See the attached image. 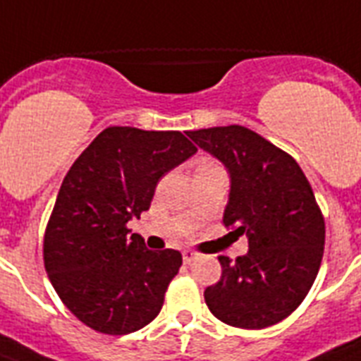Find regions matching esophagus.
Here are the masks:
<instances>
[{"mask_svg": "<svg viewBox=\"0 0 361 361\" xmlns=\"http://www.w3.org/2000/svg\"><path fill=\"white\" fill-rule=\"evenodd\" d=\"M181 255H183V262H187V264H191L192 260H197V258H198V252L189 251V249H187V251L181 252Z\"/></svg>", "mask_w": 361, "mask_h": 361, "instance_id": "34e87169", "label": "esophagus"}]
</instances>
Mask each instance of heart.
I'll return each mask as SVG.
<instances>
[{
  "label": "heart",
  "mask_w": 361,
  "mask_h": 361,
  "mask_svg": "<svg viewBox=\"0 0 361 361\" xmlns=\"http://www.w3.org/2000/svg\"><path fill=\"white\" fill-rule=\"evenodd\" d=\"M202 164H212V163H202ZM202 164H200V166H202Z\"/></svg>",
  "instance_id": "obj_1"
}]
</instances>
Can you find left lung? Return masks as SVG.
<instances>
[{
  "label": "left lung",
  "mask_w": 361,
  "mask_h": 361,
  "mask_svg": "<svg viewBox=\"0 0 361 361\" xmlns=\"http://www.w3.org/2000/svg\"><path fill=\"white\" fill-rule=\"evenodd\" d=\"M187 136L228 170L223 223L249 240L243 257H219L223 274L204 290L206 305L234 328L277 324L307 296L324 255V217L313 189L288 153L247 127H212Z\"/></svg>",
  "instance_id": "left-lung-1"
}]
</instances>
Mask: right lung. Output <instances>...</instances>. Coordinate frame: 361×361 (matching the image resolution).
Wrapping results in <instances>:
<instances>
[{
    "instance_id": "1",
    "label": "right lung",
    "mask_w": 361,
    "mask_h": 361,
    "mask_svg": "<svg viewBox=\"0 0 361 361\" xmlns=\"http://www.w3.org/2000/svg\"><path fill=\"white\" fill-rule=\"evenodd\" d=\"M195 153L180 130L109 127L63 178L44 232V268L65 307L92 330L125 336L163 307L181 252L149 251L127 223L140 219L159 180Z\"/></svg>"
}]
</instances>
